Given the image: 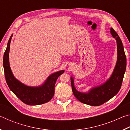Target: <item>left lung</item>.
<instances>
[{"mask_svg": "<svg viewBox=\"0 0 130 130\" xmlns=\"http://www.w3.org/2000/svg\"><path fill=\"white\" fill-rule=\"evenodd\" d=\"M110 30L112 36L117 42L118 60L113 73L109 80L100 86L92 88L88 93H82L76 89L73 78L72 77H70L73 94L77 99L84 104L92 106L102 105L115 96L122 87L126 69V57L120 37L113 28H110Z\"/></svg>", "mask_w": 130, "mask_h": 130, "instance_id": "8db88e82", "label": "left lung"}]
</instances>
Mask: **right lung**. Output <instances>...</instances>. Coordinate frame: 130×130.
I'll return each mask as SVG.
<instances>
[{
    "instance_id": "1",
    "label": "right lung",
    "mask_w": 130,
    "mask_h": 130,
    "mask_svg": "<svg viewBox=\"0 0 130 130\" xmlns=\"http://www.w3.org/2000/svg\"><path fill=\"white\" fill-rule=\"evenodd\" d=\"M12 37V35L8 40L3 56L4 75L8 87L22 102L27 105H39L49 102L54 96L55 84L57 78L64 72V70L52 74L41 87H31L23 84L14 77L10 67L9 52Z\"/></svg>"
}]
</instances>
